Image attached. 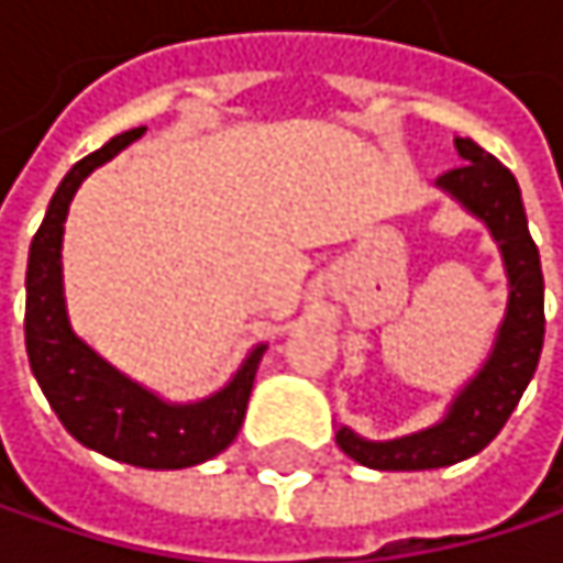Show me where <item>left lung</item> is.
Returning <instances> with one entry per match:
<instances>
[{
    "mask_svg": "<svg viewBox=\"0 0 563 563\" xmlns=\"http://www.w3.org/2000/svg\"><path fill=\"white\" fill-rule=\"evenodd\" d=\"M466 166L437 178L466 214L483 221L499 244L508 277L506 316L483 368L456 391L446 413L417 433L394 440H365L352 427L335 430L345 456L368 470H440L486 450L506 427L508 413L528 388L544 345V277L528 234L521 188L515 175L473 140H456Z\"/></svg>",
    "mask_w": 563,
    "mask_h": 563,
    "instance_id": "obj_1",
    "label": "left lung"
}]
</instances>
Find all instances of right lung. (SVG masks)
Segmentation results:
<instances>
[{"mask_svg": "<svg viewBox=\"0 0 563 563\" xmlns=\"http://www.w3.org/2000/svg\"><path fill=\"white\" fill-rule=\"evenodd\" d=\"M143 133L146 126L113 136L60 178L45 221L29 247L25 349L38 388L77 443L143 470H185L218 456L234 443L267 345H254L224 388L201 400L175 404L100 358L70 329L64 302L60 244L70 198L90 172L110 163Z\"/></svg>", "mask_w": 563, "mask_h": 563, "instance_id": "right-lung-1", "label": "right lung"}]
</instances>
